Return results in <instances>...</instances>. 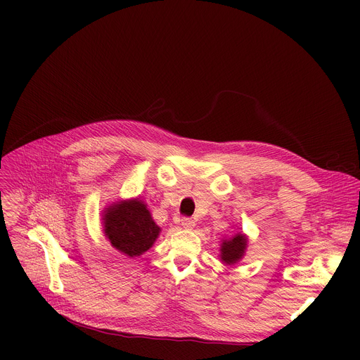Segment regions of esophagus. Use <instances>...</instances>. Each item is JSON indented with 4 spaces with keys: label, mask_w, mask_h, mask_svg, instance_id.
Instances as JSON below:
<instances>
[{
    "label": "esophagus",
    "mask_w": 360,
    "mask_h": 360,
    "mask_svg": "<svg viewBox=\"0 0 360 360\" xmlns=\"http://www.w3.org/2000/svg\"><path fill=\"white\" fill-rule=\"evenodd\" d=\"M181 224H182V228H184V229H188V231H190V229H193L194 226H195V221H194L193 219H190V217H184V219L181 220Z\"/></svg>",
    "instance_id": "34e87169"
}]
</instances>
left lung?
I'll return each instance as SVG.
<instances>
[{"instance_id": "1", "label": "left lung", "mask_w": 360, "mask_h": 360, "mask_svg": "<svg viewBox=\"0 0 360 360\" xmlns=\"http://www.w3.org/2000/svg\"><path fill=\"white\" fill-rule=\"evenodd\" d=\"M220 242L219 258L224 266H235L247 252L248 236L243 232H236L229 238H223Z\"/></svg>"}]
</instances>
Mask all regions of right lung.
<instances>
[{"instance_id": "right-lung-1", "label": "right lung", "mask_w": 360, "mask_h": 360, "mask_svg": "<svg viewBox=\"0 0 360 360\" xmlns=\"http://www.w3.org/2000/svg\"><path fill=\"white\" fill-rule=\"evenodd\" d=\"M102 229L112 248L128 258L148 251L162 231L140 198L120 200L106 205L102 212Z\"/></svg>"}]
</instances>
